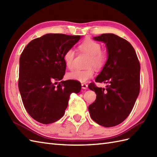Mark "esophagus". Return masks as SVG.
Masks as SVG:
<instances>
[{
    "label": "esophagus",
    "mask_w": 157,
    "mask_h": 157,
    "mask_svg": "<svg viewBox=\"0 0 157 157\" xmlns=\"http://www.w3.org/2000/svg\"><path fill=\"white\" fill-rule=\"evenodd\" d=\"M82 88L83 90H86L88 88V85L86 84H82Z\"/></svg>",
    "instance_id": "1"
}]
</instances>
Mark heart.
Returning <instances> with one entry per match:
<instances>
[{
    "mask_svg": "<svg viewBox=\"0 0 157 157\" xmlns=\"http://www.w3.org/2000/svg\"><path fill=\"white\" fill-rule=\"evenodd\" d=\"M79 49L83 52L87 53L90 55V59L88 62V67H90L86 70L76 69L74 71L69 72L67 77L69 79L75 80L81 83H85L94 77V70L91 67L96 69L102 68L106 61V54L104 51H101V45L98 42L93 40H86L79 45ZM75 57V51L73 48H69L67 51L63 59L67 67L72 69L73 67V59Z\"/></svg>",
    "mask_w": 157,
    "mask_h": 157,
    "instance_id": "1",
    "label": "heart"
}]
</instances>
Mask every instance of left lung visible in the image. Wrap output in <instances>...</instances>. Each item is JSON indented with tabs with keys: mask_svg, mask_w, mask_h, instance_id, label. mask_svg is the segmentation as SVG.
Listing matches in <instances>:
<instances>
[{
	"mask_svg": "<svg viewBox=\"0 0 157 157\" xmlns=\"http://www.w3.org/2000/svg\"><path fill=\"white\" fill-rule=\"evenodd\" d=\"M107 50V60L95 81L108 84L105 88L89 85L96 98L88 106L90 115L106 128L117 125L128 117L140 92V65L134 48L126 40L113 34L94 37Z\"/></svg>",
	"mask_w": 157,
	"mask_h": 157,
	"instance_id": "left-lung-1",
	"label": "left lung"
}]
</instances>
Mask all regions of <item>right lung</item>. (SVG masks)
<instances>
[{
	"instance_id": "right-lung-1",
	"label": "right lung",
	"mask_w": 157,
	"mask_h": 157,
	"mask_svg": "<svg viewBox=\"0 0 157 157\" xmlns=\"http://www.w3.org/2000/svg\"><path fill=\"white\" fill-rule=\"evenodd\" d=\"M82 36L46 34L25 46L19 59V90L26 111L39 123L49 124L64 115L70 94L82 86L75 80L61 81L66 65L63 55Z\"/></svg>"
}]
</instances>
